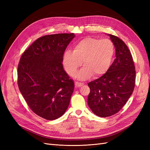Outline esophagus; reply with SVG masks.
<instances>
[{
  "instance_id": "34e87169",
  "label": "esophagus",
  "mask_w": 150,
  "mask_h": 150,
  "mask_svg": "<svg viewBox=\"0 0 150 150\" xmlns=\"http://www.w3.org/2000/svg\"><path fill=\"white\" fill-rule=\"evenodd\" d=\"M84 85L83 83H78V82H75V86L76 88H80L81 86H83Z\"/></svg>"
}]
</instances>
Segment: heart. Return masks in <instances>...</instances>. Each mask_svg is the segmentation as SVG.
Here are the masks:
<instances>
[{"instance_id":"obj_1","label":"heart","mask_w":150,"mask_h":150,"mask_svg":"<svg viewBox=\"0 0 150 150\" xmlns=\"http://www.w3.org/2000/svg\"><path fill=\"white\" fill-rule=\"evenodd\" d=\"M115 54V46L111 40L86 38L77 42L73 51L66 50L62 62L67 73L73 76L83 64L84 66L75 76L86 80L93 74L99 77L110 69Z\"/></svg>"}]
</instances>
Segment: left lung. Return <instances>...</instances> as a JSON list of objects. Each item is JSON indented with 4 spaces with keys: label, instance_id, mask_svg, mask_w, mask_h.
Masks as SVG:
<instances>
[{
    "label": "left lung",
    "instance_id": "1",
    "mask_svg": "<svg viewBox=\"0 0 150 150\" xmlns=\"http://www.w3.org/2000/svg\"><path fill=\"white\" fill-rule=\"evenodd\" d=\"M108 35L115 45L116 59L105 74L88 83V106L99 117L118 112L132 94L135 84V67L129 49L119 38Z\"/></svg>",
    "mask_w": 150,
    "mask_h": 150
}]
</instances>
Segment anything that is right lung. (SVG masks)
<instances>
[{"mask_svg":"<svg viewBox=\"0 0 150 150\" xmlns=\"http://www.w3.org/2000/svg\"><path fill=\"white\" fill-rule=\"evenodd\" d=\"M74 33L44 35L24 51L17 69L18 86L36 115L54 120L64 114L74 91V81L62 66V57Z\"/></svg>","mask_w":150,"mask_h":150,"instance_id":"obj_1","label":"right lung"}]
</instances>
